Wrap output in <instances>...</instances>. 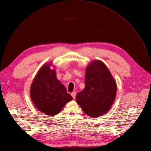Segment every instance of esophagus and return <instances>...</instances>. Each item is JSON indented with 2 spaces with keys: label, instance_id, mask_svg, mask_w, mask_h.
<instances>
[{
  "label": "esophagus",
  "instance_id": "obj_1",
  "mask_svg": "<svg viewBox=\"0 0 151 151\" xmlns=\"http://www.w3.org/2000/svg\"><path fill=\"white\" fill-rule=\"evenodd\" d=\"M71 96H73V99H75L76 98V91H74V92H73L71 94Z\"/></svg>",
  "mask_w": 151,
  "mask_h": 151
}]
</instances>
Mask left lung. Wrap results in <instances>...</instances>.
I'll use <instances>...</instances> for the list:
<instances>
[{
  "mask_svg": "<svg viewBox=\"0 0 151 151\" xmlns=\"http://www.w3.org/2000/svg\"><path fill=\"white\" fill-rule=\"evenodd\" d=\"M85 87L76 102L88 116L96 118L111 108L116 95V83L106 65L94 60L86 68Z\"/></svg>",
  "mask_w": 151,
  "mask_h": 151,
  "instance_id": "8db88e82",
  "label": "left lung"
}]
</instances>
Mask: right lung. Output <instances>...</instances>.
Returning a JSON list of instances; mask_svg holds the SVG:
<instances>
[{
    "mask_svg": "<svg viewBox=\"0 0 151 151\" xmlns=\"http://www.w3.org/2000/svg\"><path fill=\"white\" fill-rule=\"evenodd\" d=\"M51 65V63H46L38 70L31 85L30 95L40 111L54 116L73 99V97L57 78L55 70L50 69Z\"/></svg>",
    "mask_w": 151,
    "mask_h": 151,
    "instance_id": "right-lung-1",
    "label": "right lung"
}]
</instances>
